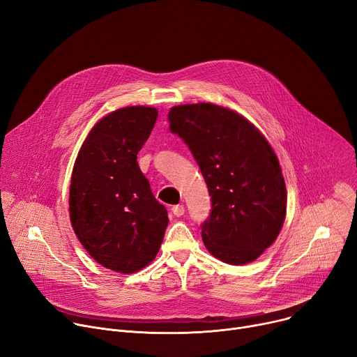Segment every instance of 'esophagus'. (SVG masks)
I'll use <instances>...</instances> for the list:
<instances>
[{"instance_id":"esophagus-1","label":"esophagus","mask_w":357,"mask_h":357,"mask_svg":"<svg viewBox=\"0 0 357 357\" xmlns=\"http://www.w3.org/2000/svg\"><path fill=\"white\" fill-rule=\"evenodd\" d=\"M172 213H174V215L175 217H181V215H183V213H185V206L183 205H174L172 206Z\"/></svg>"}]
</instances>
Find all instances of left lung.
Segmentation results:
<instances>
[{"mask_svg":"<svg viewBox=\"0 0 357 357\" xmlns=\"http://www.w3.org/2000/svg\"><path fill=\"white\" fill-rule=\"evenodd\" d=\"M169 128L194 155L211 195L201 225L206 250L224 263H251L286 220L287 192L273 148L236 112L212 103L174 106Z\"/></svg>","mask_w":357,"mask_h":357,"instance_id":"1","label":"left lung"}]
</instances>
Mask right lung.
<instances>
[{
	"mask_svg": "<svg viewBox=\"0 0 357 357\" xmlns=\"http://www.w3.org/2000/svg\"><path fill=\"white\" fill-rule=\"evenodd\" d=\"M156 117L148 106L109 113L87 135L71 174V225L84 250L117 273L152 263L169 222L137 165Z\"/></svg>",
	"mask_w": 357,
	"mask_h": 357,
	"instance_id": "1",
	"label": "right lung"
}]
</instances>
